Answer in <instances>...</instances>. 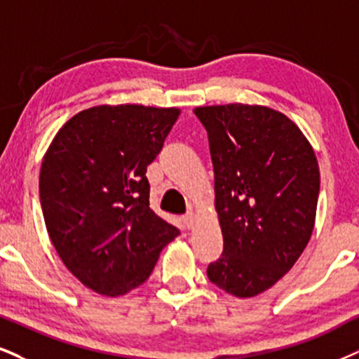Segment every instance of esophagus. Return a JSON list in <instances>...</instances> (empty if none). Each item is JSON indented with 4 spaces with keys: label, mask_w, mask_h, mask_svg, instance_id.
Masks as SVG:
<instances>
[{
    "label": "esophagus",
    "mask_w": 359,
    "mask_h": 359,
    "mask_svg": "<svg viewBox=\"0 0 359 359\" xmlns=\"http://www.w3.org/2000/svg\"><path fill=\"white\" fill-rule=\"evenodd\" d=\"M194 219H196V215H194L193 211H188V213L183 216V223H184V226H187L188 229H191V228H193V224H194Z\"/></svg>",
    "instance_id": "1"
}]
</instances>
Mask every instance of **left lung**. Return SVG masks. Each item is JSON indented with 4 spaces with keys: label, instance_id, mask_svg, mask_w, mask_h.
<instances>
[{
    "label": "left lung",
    "instance_id": "obj_1",
    "mask_svg": "<svg viewBox=\"0 0 359 359\" xmlns=\"http://www.w3.org/2000/svg\"><path fill=\"white\" fill-rule=\"evenodd\" d=\"M205 126L215 170L223 255L210 281L251 298L293 268L315 226L320 168L290 118L241 103L194 109Z\"/></svg>",
    "mask_w": 359,
    "mask_h": 359
}]
</instances>
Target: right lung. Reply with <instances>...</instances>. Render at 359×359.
I'll use <instances>...</instances> for the list:
<instances>
[{
	"instance_id": "obj_1",
	"label": "right lung",
	"mask_w": 359,
	"mask_h": 359,
	"mask_svg": "<svg viewBox=\"0 0 359 359\" xmlns=\"http://www.w3.org/2000/svg\"><path fill=\"white\" fill-rule=\"evenodd\" d=\"M178 116L176 108L95 106L66 121L44 154L48 234L65 266L96 293L140 286L180 234L149 208L146 178Z\"/></svg>"
}]
</instances>
